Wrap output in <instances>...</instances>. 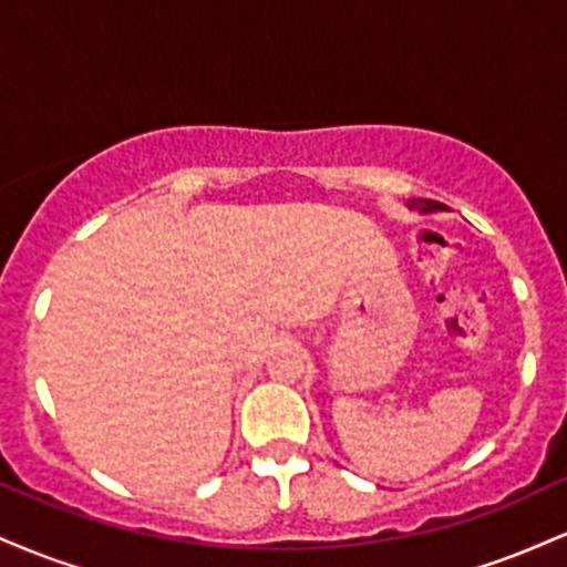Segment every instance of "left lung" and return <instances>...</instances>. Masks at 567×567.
Instances as JSON below:
<instances>
[{
    "label": "left lung",
    "instance_id": "1",
    "mask_svg": "<svg viewBox=\"0 0 567 567\" xmlns=\"http://www.w3.org/2000/svg\"><path fill=\"white\" fill-rule=\"evenodd\" d=\"M408 207H415V210L421 213H434V210H442V202H434V199H410Z\"/></svg>",
    "mask_w": 567,
    "mask_h": 567
}]
</instances>
